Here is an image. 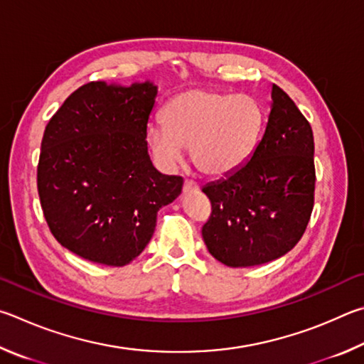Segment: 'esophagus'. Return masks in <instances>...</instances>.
Here are the masks:
<instances>
[{
  "label": "esophagus",
  "mask_w": 364,
  "mask_h": 364,
  "mask_svg": "<svg viewBox=\"0 0 364 364\" xmlns=\"http://www.w3.org/2000/svg\"><path fill=\"white\" fill-rule=\"evenodd\" d=\"M200 190L198 183L193 181H186L183 182V193H196Z\"/></svg>",
  "instance_id": "obj_1"
}]
</instances>
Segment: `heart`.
I'll return each mask as SVG.
<instances>
[{
    "label": "heart",
    "instance_id": "b5f03b06",
    "mask_svg": "<svg viewBox=\"0 0 364 364\" xmlns=\"http://www.w3.org/2000/svg\"><path fill=\"white\" fill-rule=\"evenodd\" d=\"M164 124L146 129V142L159 163L178 164L192 150L201 174L227 177L250 161L264 126V112L250 95L195 89L172 99Z\"/></svg>",
    "mask_w": 364,
    "mask_h": 364
}]
</instances>
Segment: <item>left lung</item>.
<instances>
[{
    "label": "left lung",
    "mask_w": 364,
    "mask_h": 364,
    "mask_svg": "<svg viewBox=\"0 0 364 364\" xmlns=\"http://www.w3.org/2000/svg\"><path fill=\"white\" fill-rule=\"evenodd\" d=\"M262 139L237 172L203 187L213 213L203 225L211 256L254 267L284 256L302 238L315 201L314 132L277 85Z\"/></svg>",
    "instance_id": "8db88e82"
}]
</instances>
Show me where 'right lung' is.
I'll return each mask as SVG.
<instances>
[{"label":"right lung","instance_id":"1","mask_svg":"<svg viewBox=\"0 0 364 364\" xmlns=\"http://www.w3.org/2000/svg\"><path fill=\"white\" fill-rule=\"evenodd\" d=\"M158 87L92 81L76 89L44 129L38 195L59 243L86 260L123 267L145 250L156 213L182 192L146 151Z\"/></svg>","mask_w":364,"mask_h":364}]
</instances>
